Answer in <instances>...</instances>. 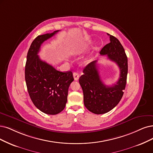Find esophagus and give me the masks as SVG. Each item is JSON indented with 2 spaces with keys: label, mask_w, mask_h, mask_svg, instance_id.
Returning a JSON list of instances; mask_svg holds the SVG:
<instances>
[{
  "label": "esophagus",
  "mask_w": 153,
  "mask_h": 153,
  "mask_svg": "<svg viewBox=\"0 0 153 153\" xmlns=\"http://www.w3.org/2000/svg\"><path fill=\"white\" fill-rule=\"evenodd\" d=\"M73 76L75 81H77L79 79V74L77 72H74Z\"/></svg>",
  "instance_id": "esophagus-1"
}]
</instances>
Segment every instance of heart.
<instances>
[{
	"instance_id": "heart-1",
	"label": "heart",
	"mask_w": 153,
	"mask_h": 153,
	"mask_svg": "<svg viewBox=\"0 0 153 153\" xmlns=\"http://www.w3.org/2000/svg\"><path fill=\"white\" fill-rule=\"evenodd\" d=\"M88 61H89V60H88V59H86V60H85V62H88Z\"/></svg>"
}]
</instances>
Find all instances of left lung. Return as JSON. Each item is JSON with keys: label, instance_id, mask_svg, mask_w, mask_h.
Wrapping results in <instances>:
<instances>
[{"label": "left lung", "instance_id": "1", "mask_svg": "<svg viewBox=\"0 0 153 153\" xmlns=\"http://www.w3.org/2000/svg\"><path fill=\"white\" fill-rule=\"evenodd\" d=\"M110 36V42L101 49L100 53L107 55L115 62L120 69V77L111 86H108L101 80L97 67V60L86 66L84 74L79 78L82 89L84 103L86 108L95 114H103L111 110L120 102L126 88L128 72V60L125 50L115 36Z\"/></svg>", "mask_w": 153, "mask_h": 153}]
</instances>
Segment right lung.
I'll list each match as a JSON object with an SVG mask.
<instances>
[{
  "label": "right lung",
  "mask_w": 153,
  "mask_h": 153,
  "mask_svg": "<svg viewBox=\"0 0 153 153\" xmlns=\"http://www.w3.org/2000/svg\"><path fill=\"white\" fill-rule=\"evenodd\" d=\"M38 36L28 50L25 66V80L33 104L48 115L59 114L65 108L68 89L74 81L72 72H62L40 59L38 55L42 44L59 32Z\"/></svg>",
  "instance_id": "right-lung-1"
}]
</instances>
